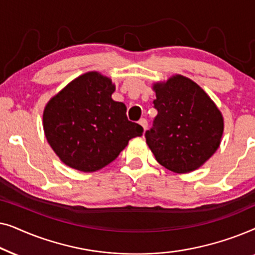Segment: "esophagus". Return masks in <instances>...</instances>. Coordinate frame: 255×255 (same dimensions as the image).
I'll use <instances>...</instances> for the list:
<instances>
[{"label": "esophagus", "instance_id": "1", "mask_svg": "<svg viewBox=\"0 0 255 255\" xmlns=\"http://www.w3.org/2000/svg\"><path fill=\"white\" fill-rule=\"evenodd\" d=\"M139 124L141 125L144 131H146V128H147V121H146L145 118H140V120H139Z\"/></svg>", "mask_w": 255, "mask_h": 255}]
</instances>
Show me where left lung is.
I'll list each match as a JSON object with an SVG mask.
<instances>
[{"mask_svg":"<svg viewBox=\"0 0 255 255\" xmlns=\"http://www.w3.org/2000/svg\"><path fill=\"white\" fill-rule=\"evenodd\" d=\"M158 115L145 132L156 161L175 173L201 167L221 144L223 116L207 93L190 79L175 75L153 87Z\"/></svg>","mask_w":255,"mask_h":255,"instance_id":"8db88e82","label":"left lung"}]
</instances>
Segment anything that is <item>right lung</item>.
I'll list each match as a JSON object with an SVG mask.
<instances>
[{"mask_svg":"<svg viewBox=\"0 0 255 255\" xmlns=\"http://www.w3.org/2000/svg\"><path fill=\"white\" fill-rule=\"evenodd\" d=\"M115 86L97 72L86 73L50 100L44 110L48 144L72 168L90 173L120 155L144 128L127 117L124 103L111 99Z\"/></svg>","mask_w":255,"mask_h":255,"instance_id":"1","label":"right lung"}]
</instances>
